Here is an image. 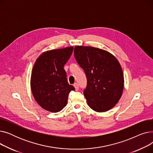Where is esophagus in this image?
Instances as JSON below:
<instances>
[{"label": "esophagus", "mask_w": 153, "mask_h": 153, "mask_svg": "<svg viewBox=\"0 0 153 153\" xmlns=\"http://www.w3.org/2000/svg\"><path fill=\"white\" fill-rule=\"evenodd\" d=\"M74 87H75L76 91H78V90H79V85H78L77 83H75V84H74Z\"/></svg>", "instance_id": "1"}]
</instances>
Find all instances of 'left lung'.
<instances>
[{"instance_id":"obj_1","label":"left lung","mask_w":153,"mask_h":153,"mask_svg":"<svg viewBox=\"0 0 153 153\" xmlns=\"http://www.w3.org/2000/svg\"><path fill=\"white\" fill-rule=\"evenodd\" d=\"M74 54L87 77L84 95L88 105L97 112L113 108L124 87L123 71L118 59L107 51L92 46H76Z\"/></svg>"}]
</instances>
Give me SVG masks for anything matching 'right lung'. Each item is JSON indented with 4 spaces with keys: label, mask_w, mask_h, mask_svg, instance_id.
Segmentation results:
<instances>
[{
    "label": "right lung",
    "mask_w": 153,
    "mask_h": 153,
    "mask_svg": "<svg viewBox=\"0 0 153 153\" xmlns=\"http://www.w3.org/2000/svg\"><path fill=\"white\" fill-rule=\"evenodd\" d=\"M72 51V46L47 51L39 55L34 64L30 80L31 92L38 105L47 111H61L67 105L69 92L75 90L68 84L64 69Z\"/></svg>",
    "instance_id": "obj_1"
}]
</instances>
